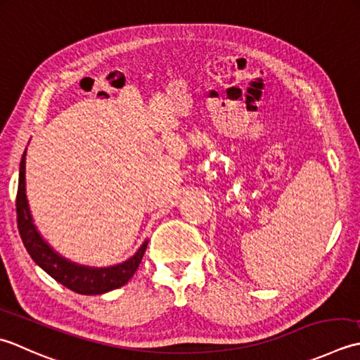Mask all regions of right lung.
I'll list each match as a JSON object with an SVG mask.
<instances>
[{
	"label": "right lung",
	"mask_w": 360,
	"mask_h": 360,
	"mask_svg": "<svg viewBox=\"0 0 360 360\" xmlns=\"http://www.w3.org/2000/svg\"><path fill=\"white\" fill-rule=\"evenodd\" d=\"M26 150L21 157L20 163V177L17 191V224L21 240L26 247L27 253L45 272L53 276L57 283L63 284L70 290L80 293V295H101L110 290H115L126 284L141 262L148 242L144 240L143 245L130 259L124 261L118 266L112 267H86L80 264L65 259L63 256L54 252L48 242L37 231L31 211H29L27 197H26Z\"/></svg>",
	"instance_id": "1"
}]
</instances>
